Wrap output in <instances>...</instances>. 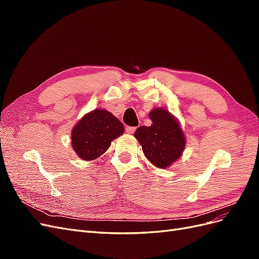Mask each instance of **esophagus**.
Returning <instances> with one entry per match:
<instances>
[{"mask_svg":"<svg viewBox=\"0 0 259 259\" xmlns=\"http://www.w3.org/2000/svg\"><path fill=\"white\" fill-rule=\"evenodd\" d=\"M136 128L137 127H135V126H127L126 128H125V131H126L127 134H134V132L136 131Z\"/></svg>","mask_w":259,"mask_h":259,"instance_id":"1","label":"esophagus"}]
</instances>
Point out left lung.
Instances as JSON below:
<instances>
[{
	"mask_svg": "<svg viewBox=\"0 0 259 259\" xmlns=\"http://www.w3.org/2000/svg\"><path fill=\"white\" fill-rule=\"evenodd\" d=\"M152 124L140 126L134 136L143 147L146 158L154 166L166 168L180 158L186 146L179 122L165 109L154 108L149 113Z\"/></svg>",
	"mask_w": 259,
	"mask_h": 259,
	"instance_id": "8db88e82",
	"label": "left lung"
}]
</instances>
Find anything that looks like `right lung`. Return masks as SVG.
<instances>
[{
  "label": "right lung",
  "instance_id": "obj_1",
  "mask_svg": "<svg viewBox=\"0 0 259 259\" xmlns=\"http://www.w3.org/2000/svg\"><path fill=\"white\" fill-rule=\"evenodd\" d=\"M124 133L119 119L105 109H95L85 114L71 132V145L79 158L95 160L105 153L113 139Z\"/></svg>",
  "mask_w": 259,
  "mask_h": 259
}]
</instances>
